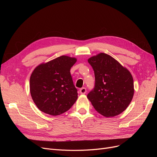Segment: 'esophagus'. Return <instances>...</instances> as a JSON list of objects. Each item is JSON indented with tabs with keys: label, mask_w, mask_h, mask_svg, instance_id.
Returning a JSON list of instances; mask_svg holds the SVG:
<instances>
[{
	"label": "esophagus",
	"mask_w": 157,
	"mask_h": 157,
	"mask_svg": "<svg viewBox=\"0 0 157 157\" xmlns=\"http://www.w3.org/2000/svg\"><path fill=\"white\" fill-rule=\"evenodd\" d=\"M79 92H80V93L81 94H86V88L83 87V88H80V89Z\"/></svg>",
	"instance_id": "obj_1"
}]
</instances>
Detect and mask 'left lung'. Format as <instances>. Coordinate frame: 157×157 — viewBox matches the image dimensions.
Segmentation results:
<instances>
[{"instance_id": "1", "label": "left lung", "mask_w": 157, "mask_h": 157, "mask_svg": "<svg viewBox=\"0 0 157 157\" xmlns=\"http://www.w3.org/2000/svg\"><path fill=\"white\" fill-rule=\"evenodd\" d=\"M95 75V86L87 95L96 111L104 117L119 115L134 96V80L130 72L113 57L100 53L88 59Z\"/></svg>"}]
</instances>
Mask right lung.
Wrapping results in <instances>:
<instances>
[{
	"label": "right lung",
	"instance_id": "obj_1",
	"mask_svg": "<svg viewBox=\"0 0 157 157\" xmlns=\"http://www.w3.org/2000/svg\"><path fill=\"white\" fill-rule=\"evenodd\" d=\"M77 59L61 56L33 71L30 92L40 111L52 116L61 115L73 105L78 98L70 70Z\"/></svg>",
	"mask_w": 157,
	"mask_h": 157
}]
</instances>
